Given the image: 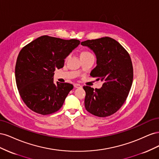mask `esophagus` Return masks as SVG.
<instances>
[{
	"label": "esophagus",
	"instance_id": "esophagus-1",
	"mask_svg": "<svg viewBox=\"0 0 159 159\" xmlns=\"http://www.w3.org/2000/svg\"><path fill=\"white\" fill-rule=\"evenodd\" d=\"M74 88H81V85H80V84H75L74 85Z\"/></svg>",
	"mask_w": 159,
	"mask_h": 159
}]
</instances>
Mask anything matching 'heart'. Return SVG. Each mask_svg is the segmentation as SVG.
Masks as SVG:
<instances>
[{
    "instance_id": "heart-1",
    "label": "heart",
    "mask_w": 159,
    "mask_h": 159,
    "mask_svg": "<svg viewBox=\"0 0 159 159\" xmlns=\"http://www.w3.org/2000/svg\"><path fill=\"white\" fill-rule=\"evenodd\" d=\"M88 56H93V54H91L89 51H88V50H84L83 52H81L80 54V57Z\"/></svg>"
}]
</instances>
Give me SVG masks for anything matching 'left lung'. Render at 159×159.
I'll list each match as a JSON object with an SVG mask.
<instances>
[{
    "label": "left lung",
    "instance_id": "left-lung-1",
    "mask_svg": "<svg viewBox=\"0 0 159 159\" xmlns=\"http://www.w3.org/2000/svg\"><path fill=\"white\" fill-rule=\"evenodd\" d=\"M93 50L97 66L90 75L103 81L100 89L84 86L85 107L97 117L110 116L121 107L129 95L133 79V68L127 51L115 40L103 37L81 42Z\"/></svg>",
    "mask_w": 159,
    "mask_h": 159
}]
</instances>
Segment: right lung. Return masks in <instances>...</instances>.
<instances>
[{
    "label": "right lung",
    "mask_w": 159,
    "mask_h": 159,
    "mask_svg": "<svg viewBox=\"0 0 159 159\" xmlns=\"http://www.w3.org/2000/svg\"><path fill=\"white\" fill-rule=\"evenodd\" d=\"M80 43L42 36L19 52L15 66L17 88L26 106L43 115L58 111L74 86L54 83V71L63 68L64 60Z\"/></svg>",
    "instance_id": "1"
}]
</instances>
